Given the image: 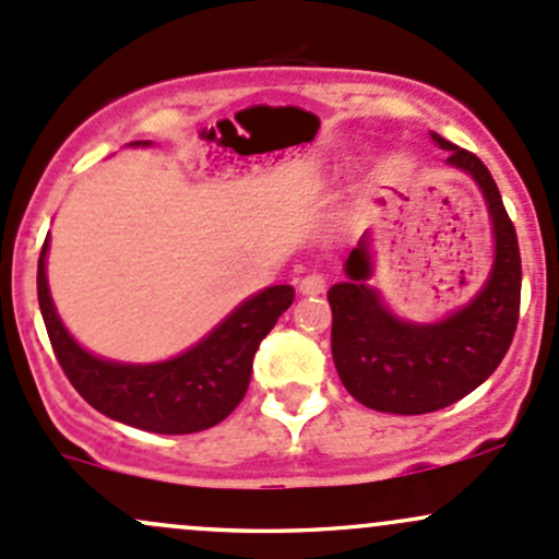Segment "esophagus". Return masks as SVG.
<instances>
[{
  "label": "esophagus",
  "mask_w": 559,
  "mask_h": 559,
  "mask_svg": "<svg viewBox=\"0 0 559 559\" xmlns=\"http://www.w3.org/2000/svg\"><path fill=\"white\" fill-rule=\"evenodd\" d=\"M329 284V275L321 273V270H313V273H308L305 278H299V292L302 295H321V292L326 289Z\"/></svg>",
  "instance_id": "34e87169"
}]
</instances>
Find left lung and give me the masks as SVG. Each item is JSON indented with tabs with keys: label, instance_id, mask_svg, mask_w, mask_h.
<instances>
[{
	"label": "left lung",
	"instance_id": "1",
	"mask_svg": "<svg viewBox=\"0 0 559 559\" xmlns=\"http://www.w3.org/2000/svg\"><path fill=\"white\" fill-rule=\"evenodd\" d=\"M450 150L448 163L477 179L492 216L496 264L485 289L439 324H404L380 305L369 278L367 243L345 262L348 281L329 289L332 356L340 380L364 407L393 415H423L450 407L485 383L507 356L520 321L522 260L516 230L501 192L474 152L433 136Z\"/></svg>",
	"mask_w": 559,
	"mask_h": 559
}]
</instances>
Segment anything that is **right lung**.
<instances>
[{
    "label": "right lung",
    "mask_w": 559,
    "mask_h": 559,
    "mask_svg": "<svg viewBox=\"0 0 559 559\" xmlns=\"http://www.w3.org/2000/svg\"><path fill=\"white\" fill-rule=\"evenodd\" d=\"M45 249L47 240L39 254L37 297L63 374L98 413L152 433H195L225 420L246 396L260 343L295 302L292 286H270L171 361L111 364L82 350L56 316L45 278Z\"/></svg>",
    "instance_id": "1"
}]
</instances>
